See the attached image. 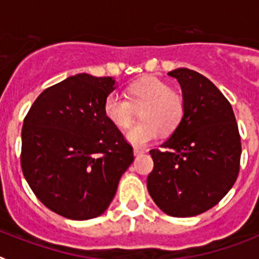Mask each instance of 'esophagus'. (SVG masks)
Masks as SVG:
<instances>
[{"mask_svg":"<svg viewBox=\"0 0 259 259\" xmlns=\"http://www.w3.org/2000/svg\"><path fill=\"white\" fill-rule=\"evenodd\" d=\"M145 154V151L143 150H139V148H134V155L136 156H139V155H143Z\"/></svg>","mask_w":259,"mask_h":259,"instance_id":"obj_1","label":"esophagus"}]
</instances>
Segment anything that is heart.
<instances>
[{"mask_svg": "<svg viewBox=\"0 0 259 259\" xmlns=\"http://www.w3.org/2000/svg\"><path fill=\"white\" fill-rule=\"evenodd\" d=\"M126 99L109 94L104 100V116L114 126L126 130L134 121V109L142 107V122L133 127L126 139L133 146L143 147L163 134H170L185 116V99L157 76H145L126 89Z\"/></svg>", "mask_w": 259, "mask_h": 259, "instance_id": "1", "label": "heart"}]
</instances>
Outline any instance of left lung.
<instances>
[{"instance_id":"8db88e82","label":"left lung","mask_w":259,"mask_h":259,"mask_svg":"<svg viewBox=\"0 0 259 259\" xmlns=\"http://www.w3.org/2000/svg\"><path fill=\"white\" fill-rule=\"evenodd\" d=\"M168 75L183 90L185 116L163 150L150 151L154 169L147 189L170 217H195L219 203L235 184L241 138L232 105L211 80L186 67Z\"/></svg>"}]
</instances>
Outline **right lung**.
I'll list each match as a JSON object with an SVG mask.
<instances>
[{
	"mask_svg": "<svg viewBox=\"0 0 259 259\" xmlns=\"http://www.w3.org/2000/svg\"><path fill=\"white\" fill-rule=\"evenodd\" d=\"M111 76L76 74L37 96L24 117L21 165L44 206L73 220L102 215L134 160L133 147L104 116Z\"/></svg>",
	"mask_w": 259,
	"mask_h": 259,
	"instance_id": "add662e5",
	"label": "right lung"
}]
</instances>
